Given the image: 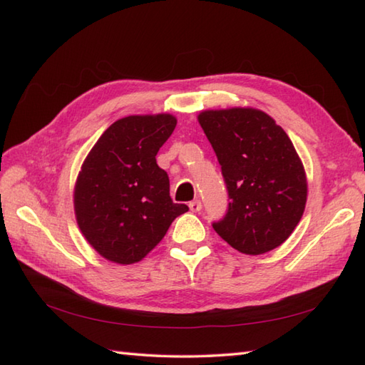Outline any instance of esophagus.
I'll use <instances>...</instances> for the list:
<instances>
[{
    "label": "esophagus",
    "mask_w": 365,
    "mask_h": 365,
    "mask_svg": "<svg viewBox=\"0 0 365 365\" xmlns=\"http://www.w3.org/2000/svg\"><path fill=\"white\" fill-rule=\"evenodd\" d=\"M188 207L192 213H197V212H200V208H202V204H200V200L196 199V200H191Z\"/></svg>",
    "instance_id": "1"
}]
</instances>
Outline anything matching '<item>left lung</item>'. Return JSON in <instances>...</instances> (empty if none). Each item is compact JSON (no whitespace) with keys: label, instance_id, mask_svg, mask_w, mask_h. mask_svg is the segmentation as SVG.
Listing matches in <instances>:
<instances>
[{"label":"left lung","instance_id":"1","mask_svg":"<svg viewBox=\"0 0 365 365\" xmlns=\"http://www.w3.org/2000/svg\"><path fill=\"white\" fill-rule=\"evenodd\" d=\"M221 165L229 208L213 222L224 242L250 255L265 254L292 235L304 213V166L285 131L254 108L197 115Z\"/></svg>","mask_w":365,"mask_h":365}]
</instances>
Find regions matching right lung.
I'll use <instances>...</instances> for the list:
<instances>
[{"instance_id":"1","label":"right lung","mask_w":365,"mask_h":365,"mask_svg":"<svg viewBox=\"0 0 365 365\" xmlns=\"http://www.w3.org/2000/svg\"><path fill=\"white\" fill-rule=\"evenodd\" d=\"M175 125L170 114L128 115L108 127L84 160L73 191L75 216L106 260H143L170 222L188 212L173 202L169 177L155 158Z\"/></svg>"}]
</instances>
